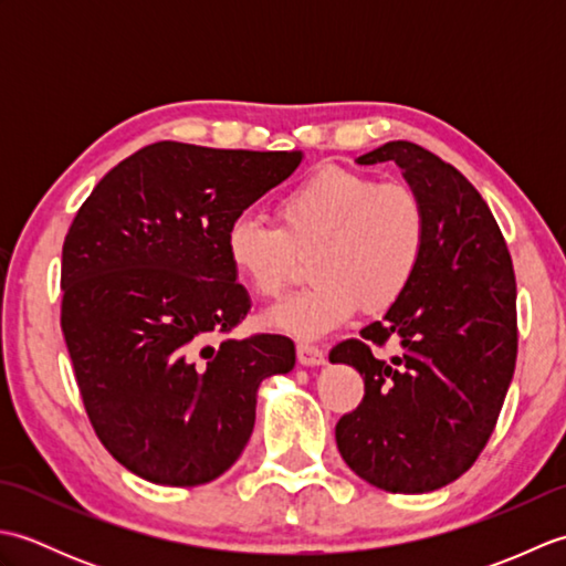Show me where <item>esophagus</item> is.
Segmentation results:
<instances>
[{
	"instance_id": "obj_1",
	"label": "esophagus",
	"mask_w": 566,
	"mask_h": 566,
	"mask_svg": "<svg viewBox=\"0 0 566 566\" xmlns=\"http://www.w3.org/2000/svg\"><path fill=\"white\" fill-rule=\"evenodd\" d=\"M296 357L304 367H318L326 363V353H323L318 345H308V343L296 345Z\"/></svg>"
}]
</instances>
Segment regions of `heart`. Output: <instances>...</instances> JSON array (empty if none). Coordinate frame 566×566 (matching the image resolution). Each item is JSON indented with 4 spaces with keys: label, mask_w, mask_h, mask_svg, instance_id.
<instances>
[{
    "label": "heart",
    "mask_w": 566,
    "mask_h": 566,
    "mask_svg": "<svg viewBox=\"0 0 566 566\" xmlns=\"http://www.w3.org/2000/svg\"><path fill=\"white\" fill-rule=\"evenodd\" d=\"M276 228L243 213L228 226L226 255L252 294L274 298L311 255L308 290L268 311L276 331L318 338L408 292L426 255L428 216L413 187L321 167L276 199Z\"/></svg>",
    "instance_id": "heart-1"
}]
</instances>
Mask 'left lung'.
<instances>
[{
    "instance_id": "left-lung-1",
    "label": "left lung",
    "mask_w": 566,
    "mask_h": 566,
    "mask_svg": "<svg viewBox=\"0 0 566 566\" xmlns=\"http://www.w3.org/2000/svg\"><path fill=\"white\" fill-rule=\"evenodd\" d=\"M357 163L401 167L426 207L428 240L408 292L331 350V363L365 379L335 442L371 486L426 494L462 476L496 428L518 355L513 262L482 195L438 155L391 140ZM387 342L391 358L378 353Z\"/></svg>"
}]
</instances>
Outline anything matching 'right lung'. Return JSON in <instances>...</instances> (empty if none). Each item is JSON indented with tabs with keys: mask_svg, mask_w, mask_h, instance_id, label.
<instances>
[{
	"mask_svg": "<svg viewBox=\"0 0 566 566\" xmlns=\"http://www.w3.org/2000/svg\"><path fill=\"white\" fill-rule=\"evenodd\" d=\"M302 158L160 140L80 207L63 243L60 326L90 423L128 472L163 486L213 482L250 440L260 381L294 367L284 335L223 338L250 311L226 231Z\"/></svg>",
	"mask_w": 566,
	"mask_h": 566,
	"instance_id": "1",
	"label": "right lung"
}]
</instances>
